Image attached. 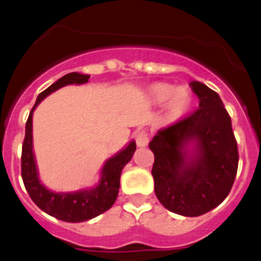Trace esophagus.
<instances>
[{
  "label": "esophagus",
  "instance_id": "1",
  "mask_svg": "<svg viewBox=\"0 0 261 261\" xmlns=\"http://www.w3.org/2000/svg\"><path fill=\"white\" fill-rule=\"evenodd\" d=\"M135 141H137V145H138L139 147L146 146L147 143H149V134H147V131H138V133L135 134Z\"/></svg>",
  "mask_w": 261,
  "mask_h": 261
}]
</instances>
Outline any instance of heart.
<instances>
[{"label": "heart", "instance_id": "obj_1", "mask_svg": "<svg viewBox=\"0 0 261 261\" xmlns=\"http://www.w3.org/2000/svg\"><path fill=\"white\" fill-rule=\"evenodd\" d=\"M149 94L154 102H167L168 114L172 118L181 116L192 106V93L186 87L176 88L172 84L157 83L149 88Z\"/></svg>", "mask_w": 261, "mask_h": 261}]
</instances>
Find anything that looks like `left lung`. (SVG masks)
I'll return each instance as SVG.
<instances>
[{"mask_svg":"<svg viewBox=\"0 0 261 261\" xmlns=\"http://www.w3.org/2000/svg\"><path fill=\"white\" fill-rule=\"evenodd\" d=\"M199 108L157 133L149 143L154 153L151 174L160 203L172 213L199 217L221 204L239 168L231 119L213 89L190 84ZM194 143V150L188 146Z\"/></svg>","mask_w":261,"mask_h":261,"instance_id":"left-lung-1","label":"left lung"}]
</instances>
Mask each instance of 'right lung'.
<instances>
[{"label": "right lung", "mask_w": 261, "mask_h": 261, "mask_svg": "<svg viewBox=\"0 0 261 261\" xmlns=\"http://www.w3.org/2000/svg\"><path fill=\"white\" fill-rule=\"evenodd\" d=\"M89 75L80 73H69L59 79L51 87L39 94L34 108L31 111L25 124V138L22 142L21 151V177L25 190L36 206L51 217L65 221V222H84L97 215L106 213L112 207L119 194L120 173L134 154L137 145L134 141L128 143L126 149L111 157L101 171V178L98 186L92 190H83L67 194H57L47 190L38 177V169L32 151V112L39 102L50 93L59 88L70 84L88 83Z\"/></svg>", "instance_id": "obj_1"}]
</instances>
